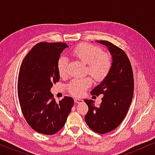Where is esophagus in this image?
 Masks as SVG:
<instances>
[{
  "label": "esophagus",
  "mask_w": 155,
  "mask_h": 155,
  "mask_svg": "<svg viewBox=\"0 0 155 155\" xmlns=\"http://www.w3.org/2000/svg\"><path fill=\"white\" fill-rule=\"evenodd\" d=\"M74 101H75V103H76V104H80V103L83 102V99H82L80 98H75Z\"/></svg>",
  "instance_id": "34e87169"
}]
</instances>
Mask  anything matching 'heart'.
Masks as SVG:
<instances>
[{"label":"heart","instance_id":"1","mask_svg":"<svg viewBox=\"0 0 155 155\" xmlns=\"http://www.w3.org/2000/svg\"><path fill=\"white\" fill-rule=\"evenodd\" d=\"M73 56L82 63L87 64V73L96 81H101L109 73L112 65L111 57L109 54L103 53L99 46L90 44H81L74 48ZM68 59L61 56L58 61V70L61 77H65L68 74ZM92 84L89 78H78L73 80L68 85V90L72 94L80 96Z\"/></svg>","mask_w":155,"mask_h":155}]
</instances>
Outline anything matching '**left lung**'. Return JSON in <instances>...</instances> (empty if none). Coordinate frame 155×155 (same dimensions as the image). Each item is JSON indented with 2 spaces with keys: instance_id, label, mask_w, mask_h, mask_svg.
<instances>
[{
  "instance_id": "1",
  "label": "left lung",
  "mask_w": 155,
  "mask_h": 155,
  "mask_svg": "<svg viewBox=\"0 0 155 155\" xmlns=\"http://www.w3.org/2000/svg\"><path fill=\"white\" fill-rule=\"evenodd\" d=\"M107 46L111 54L112 65L108 75L91 91L103 94L99 107L92 99H84L88 112L84 116L87 126L99 134L116 129L126 117L132 101L134 80L130 61L124 51L107 41H96Z\"/></svg>"
}]
</instances>
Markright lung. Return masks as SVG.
<instances>
[{
	"mask_svg": "<svg viewBox=\"0 0 155 155\" xmlns=\"http://www.w3.org/2000/svg\"><path fill=\"white\" fill-rule=\"evenodd\" d=\"M68 47L65 43L41 42L31 48L21 65L18 93L23 115L36 132L53 135L63 128L73 107L72 97L58 103L51 89L59 81L58 61Z\"/></svg>",
	"mask_w": 155,
	"mask_h": 155,
	"instance_id": "1",
	"label": "right lung"
}]
</instances>
